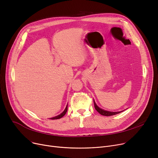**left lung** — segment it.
<instances>
[{
	"label": "left lung",
	"mask_w": 158,
	"mask_h": 158,
	"mask_svg": "<svg viewBox=\"0 0 158 158\" xmlns=\"http://www.w3.org/2000/svg\"><path fill=\"white\" fill-rule=\"evenodd\" d=\"M94 106H95V110L100 113L102 115H104V116H107V117H108V116H112V115H114V114H118L120 113H121L122 111H118V112H111V111H106V110H104L101 108H100V107H98V106L96 104L95 102L94 101Z\"/></svg>",
	"instance_id": "left-lung-1"
}]
</instances>
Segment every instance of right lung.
<instances>
[{"label": "right lung", "mask_w": 158, "mask_h": 158, "mask_svg": "<svg viewBox=\"0 0 158 158\" xmlns=\"http://www.w3.org/2000/svg\"><path fill=\"white\" fill-rule=\"evenodd\" d=\"M68 104H67V106H66V108L64 109V110L63 111V113H61L60 114H59V115H57V116H56V117H52V118H51L50 119H52V120H56V119H60V118H62L63 116L66 114V111H67V109H68Z\"/></svg>", "instance_id": "right-lung-1"}]
</instances>
